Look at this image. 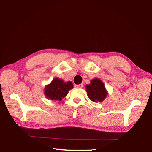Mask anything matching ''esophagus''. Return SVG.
Instances as JSON below:
<instances>
[{
  "label": "esophagus",
  "mask_w": 152,
  "mask_h": 152,
  "mask_svg": "<svg viewBox=\"0 0 152 152\" xmlns=\"http://www.w3.org/2000/svg\"><path fill=\"white\" fill-rule=\"evenodd\" d=\"M75 86L76 88H82L83 87V84H80V85H75Z\"/></svg>",
  "instance_id": "1"
}]
</instances>
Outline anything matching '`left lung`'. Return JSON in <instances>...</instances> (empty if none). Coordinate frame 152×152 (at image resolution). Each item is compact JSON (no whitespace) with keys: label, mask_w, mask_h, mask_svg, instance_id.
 <instances>
[{"label":"left lung","mask_w":152,"mask_h":152,"mask_svg":"<svg viewBox=\"0 0 152 152\" xmlns=\"http://www.w3.org/2000/svg\"><path fill=\"white\" fill-rule=\"evenodd\" d=\"M85 88L88 96L94 102H103L109 94L104 83L99 78L91 80L90 84L86 85Z\"/></svg>","instance_id":"8db88e82"}]
</instances>
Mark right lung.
I'll list each match as a JSON object with an SVG mask.
<instances>
[{"label": "right lung", "mask_w": 152, "mask_h": 152, "mask_svg": "<svg viewBox=\"0 0 152 152\" xmlns=\"http://www.w3.org/2000/svg\"><path fill=\"white\" fill-rule=\"evenodd\" d=\"M72 88L73 85L71 81L65 82L62 79L56 77L50 84L45 86L44 95L50 100L61 101Z\"/></svg>", "instance_id": "right-lung-1"}]
</instances>
